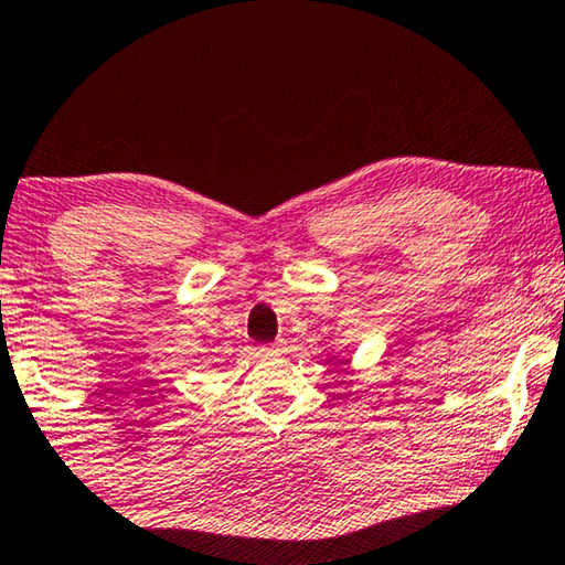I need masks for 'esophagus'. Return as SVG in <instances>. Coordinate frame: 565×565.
Returning <instances> with one entry per match:
<instances>
[{
  "label": "esophagus",
  "instance_id": "1",
  "mask_svg": "<svg viewBox=\"0 0 565 565\" xmlns=\"http://www.w3.org/2000/svg\"><path fill=\"white\" fill-rule=\"evenodd\" d=\"M284 343H281V340H276V343H271V345H264V348H260V353H279V348H281Z\"/></svg>",
  "mask_w": 565,
  "mask_h": 565
}]
</instances>
